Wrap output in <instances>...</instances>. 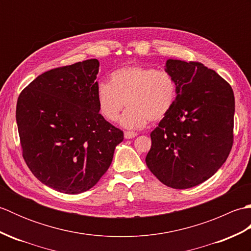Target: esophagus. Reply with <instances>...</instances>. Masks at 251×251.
Listing matches in <instances>:
<instances>
[{
  "label": "esophagus",
  "instance_id": "1",
  "mask_svg": "<svg viewBox=\"0 0 251 251\" xmlns=\"http://www.w3.org/2000/svg\"><path fill=\"white\" fill-rule=\"evenodd\" d=\"M138 134L135 131H125L124 132V137L126 139H132V138H135Z\"/></svg>",
  "mask_w": 251,
  "mask_h": 251
}]
</instances>
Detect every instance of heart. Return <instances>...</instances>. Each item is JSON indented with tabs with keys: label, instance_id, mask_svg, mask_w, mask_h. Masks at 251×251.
<instances>
[{
	"label": "heart",
	"instance_id": "obj_1",
	"mask_svg": "<svg viewBox=\"0 0 251 251\" xmlns=\"http://www.w3.org/2000/svg\"><path fill=\"white\" fill-rule=\"evenodd\" d=\"M178 85L168 71L142 66L117 69L110 83L100 82L96 88L98 109L104 119L115 122L124 104L128 108L121 117L127 129H139L147 123L162 121L173 110Z\"/></svg>",
	"mask_w": 251,
	"mask_h": 251
}]
</instances>
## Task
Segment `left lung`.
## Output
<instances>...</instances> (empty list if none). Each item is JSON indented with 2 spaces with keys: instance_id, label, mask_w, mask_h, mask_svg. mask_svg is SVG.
Instances as JSON below:
<instances>
[{
  "instance_id": "1",
  "label": "left lung",
  "mask_w": 251,
  "mask_h": 251,
  "mask_svg": "<svg viewBox=\"0 0 251 251\" xmlns=\"http://www.w3.org/2000/svg\"><path fill=\"white\" fill-rule=\"evenodd\" d=\"M177 81L173 110L151 132L146 157L151 173L173 189H189L214 176L233 146L234 93L226 79L201 62L168 59Z\"/></svg>"
}]
</instances>
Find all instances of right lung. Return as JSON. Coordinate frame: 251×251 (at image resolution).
I'll list each match as a JSON object with an SVG mask.
<instances>
[{"mask_svg": "<svg viewBox=\"0 0 251 251\" xmlns=\"http://www.w3.org/2000/svg\"><path fill=\"white\" fill-rule=\"evenodd\" d=\"M99 61L88 59L44 72L20 93L16 108L25 164L42 183L78 194L110 167L124 134L99 113Z\"/></svg>", "mask_w": 251, "mask_h": 251, "instance_id": "add662e5", "label": "right lung"}]
</instances>
